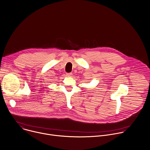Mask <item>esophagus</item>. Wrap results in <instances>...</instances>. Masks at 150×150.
<instances>
[{"instance_id":"obj_1","label":"esophagus","mask_w":150,"mask_h":150,"mask_svg":"<svg viewBox=\"0 0 150 150\" xmlns=\"http://www.w3.org/2000/svg\"><path fill=\"white\" fill-rule=\"evenodd\" d=\"M72 75V73H67V76H68V77H70V76H71Z\"/></svg>"}]
</instances>
